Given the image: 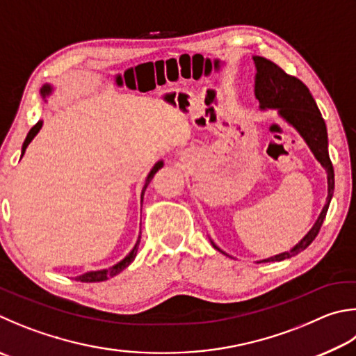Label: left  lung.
<instances>
[{
    "mask_svg": "<svg viewBox=\"0 0 356 356\" xmlns=\"http://www.w3.org/2000/svg\"><path fill=\"white\" fill-rule=\"evenodd\" d=\"M257 74H255V96L258 102H260L261 111L266 108H275L279 115L285 120L288 124L293 126L300 137L305 140L309 149L314 154L316 160L324 166L327 171V184H328V195L327 202L322 209L318 221L309 229L308 234L297 243L293 249L288 252H282L279 255L264 258V260L258 263H268V261H282L286 260L299 254V252L305 250L313 240L318 236L321 225L324 222L328 205L333 197L334 191V171L332 160L328 157V137H327V127L325 121L322 118L316 101L309 93L308 87L300 79L294 76L286 74L279 65L270 62L264 57L254 56ZM215 248L222 252L218 245L211 241ZM224 255H227L222 252Z\"/></svg>",
    "mask_w": 356,
    "mask_h": 356,
    "instance_id": "left-lung-1",
    "label": "left lung"
}]
</instances>
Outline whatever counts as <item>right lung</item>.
<instances>
[{"instance_id": "obj_1", "label": "right lung", "mask_w": 356, "mask_h": 356, "mask_svg": "<svg viewBox=\"0 0 356 356\" xmlns=\"http://www.w3.org/2000/svg\"><path fill=\"white\" fill-rule=\"evenodd\" d=\"M51 92H53V87L48 86V83H47V86H43L42 90H40L42 98H47L48 95H51ZM42 126H43V121H38L37 124L31 129L29 134L26 135V140H24L23 147H22V157L24 156L26 147L29 146V143H31L32 140H34V137L38 134V131H40ZM161 166H163V160H159L157 163L152 166V170L149 171V174H147L146 182H145V186H143V191H141V204H143V195H145V191H146V188H147V185H149V182H151L152 177H154V174H156ZM140 238H141V236L138 235V240H137V243H135L134 249H132L131 252H129V254H127L124 258H122L121 261L113 264L112 268H108V269H99V270H90V273H86V274H82V275H79V277H76V280H81V282H86V283L104 282V280H107V279H111V277H113V275H116V274H120L122 269H126V268L129 266V264H131V263L135 260V255H137L138 244H140Z\"/></svg>"}]
</instances>
